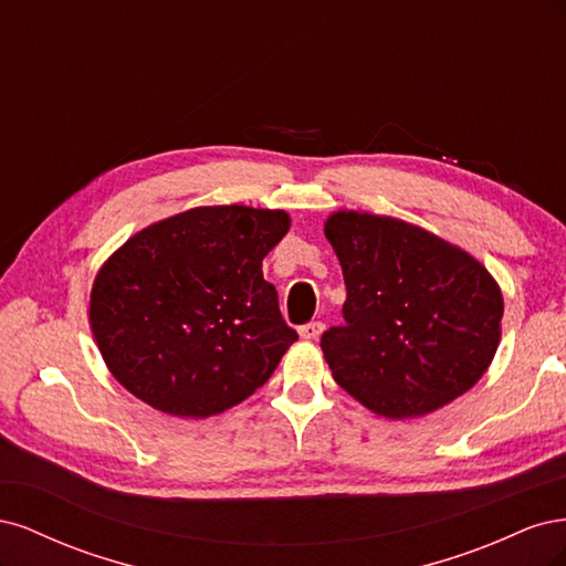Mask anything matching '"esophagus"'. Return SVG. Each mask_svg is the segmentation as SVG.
<instances>
[{
    "label": "esophagus",
    "instance_id": "34e87169",
    "mask_svg": "<svg viewBox=\"0 0 566 566\" xmlns=\"http://www.w3.org/2000/svg\"><path fill=\"white\" fill-rule=\"evenodd\" d=\"M321 333H323V323L321 321H312V323H306V325H302V328H300V337L302 339H318Z\"/></svg>",
    "mask_w": 566,
    "mask_h": 566
}]
</instances>
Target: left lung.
<instances>
[{"label": "left lung", "mask_w": 566, "mask_h": 566, "mask_svg": "<svg viewBox=\"0 0 566 566\" xmlns=\"http://www.w3.org/2000/svg\"><path fill=\"white\" fill-rule=\"evenodd\" d=\"M347 302L321 337L335 382L391 420L472 389L501 342L503 293L470 252L403 219L339 210L323 224Z\"/></svg>", "instance_id": "obj_1"}]
</instances>
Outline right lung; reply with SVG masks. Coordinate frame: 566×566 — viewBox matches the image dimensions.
Segmentation results:
<instances>
[{"label":"right lung","instance_id":"right-lung-1","mask_svg":"<svg viewBox=\"0 0 566 566\" xmlns=\"http://www.w3.org/2000/svg\"><path fill=\"white\" fill-rule=\"evenodd\" d=\"M287 229L283 210L208 205L119 245L90 295L113 378L177 418L224 413L260 389L297 339L262 273Z\"/></svg>","mask_w":566,"mask_h":566}]
</instances>
